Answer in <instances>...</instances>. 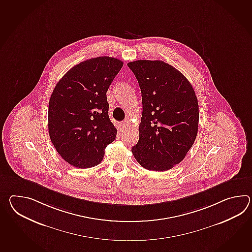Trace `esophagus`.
I'll return each instance as SVG.
<instances>
[{"label": "esophagus", "instance_id": "esophagus-1", "mask_svg": "<svg viewBox=\"0 0 252 252\" xmlns=\"http://www.w3.org/2000/svg\"><path fill=\"white\" fill-rule=\"evenodd\" d=\"M128 120H125V121H123V122L121 123V128H122V130H126V129H127V127H128Z\"/></svg>", "mask_w": 252, "mask_h": 252}]
</instances>
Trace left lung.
<instances>
[{"label": "left lung", "instance_id": "obj_1", "mask_svg": "<svg viewBox=\"0 0 252 252\" xmlns=\"http://www.w3.org/2000/svg\"><path fill=\"white\" fill-rule=\"evenodd\" d=\"M142 93L139 140L134 158L147 170L163 172L185 159L195 141L199 105L185 76L162 61L129 62Z\"/></svg>", "mask_w": 252, "mask_h": 252}]
</instances>
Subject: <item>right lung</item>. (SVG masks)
Masks as SVG:
<instances>
[{"instance_id": "right-lung-1", "label": "right lung", "mask_w": 252, "mask_h": 252, "mask_svg": "<svg viewBox=\"0 0 252 252\" xmlns=\"http://www.w3.org/2000/svg\"><path fill=\"white\" fill-rule=\"evenodd\" d=\"M123 62L97 57L70 68L57 83L49 102L48 126L60 156L78 168L103 160L117 128L108 117L106 92Z\"/></svg>"}]
</instances>
